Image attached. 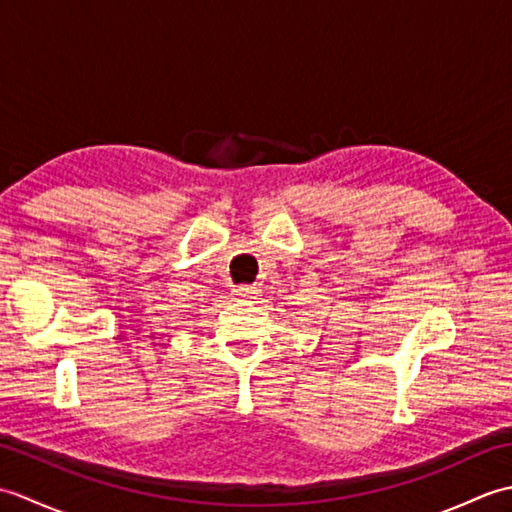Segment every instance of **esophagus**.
I'll return each mask as SVG.
<instances>
[{"label":"esophagus","mask_w":512,"mask_h":512,"mask_svg":"<svg viewBox=\"0 0 512 512\" xmlns=\"http://www.w3.org/2000/svg\"><path fill=\"white\" fill-rule=\"evenodd\" d=\"M235 295H237V297L253 299V297L257 295V288H255V286H242V288H237V290H235Z\"/></svg>","instance_id":"obj_1"}]
</instances>
